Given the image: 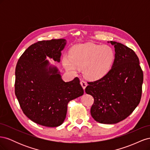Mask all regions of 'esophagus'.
<instances>
[{"label": "esophagus", "mask_w": 150, "mask_h": 150, "mask_svg": "<svg viewBox=\"0 0 150 150\" xmlns=\"http://www.w3.org/2000/svg\"><path fill=\"white\" fill-rule=\"evenodd\" d=\"M81 86H82V87L83 88V89H84L85 88H86V86H87V82H86V81H84V80H81Z\"/></svg>", "instance_id": "obj_1"}]
</instances>
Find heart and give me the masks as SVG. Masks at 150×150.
<instances>
[{
    "instance_id": "heart-1",
    "label": "heart",
    "mask_w": 150,
    "mask_h": 150,
    "mask_svg": "<svg viewBox=\"0 0 150 150\" xmlns=\"http://www.w3.org/2000/svg\"><path fill=\"white\" fill-rule=\"evenodd\" d=\"M115 60V51L110 46L86 43L72 47L69 56L63 57V64L71 72H76L77 68L83 69L86 78L96 80L108 73Z\"/></svg>"
}]
</instances>
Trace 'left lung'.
<instances>
[{
	"label": "left lung",
	"instance_id": "1",
	"mask_svg": "<svg viewBox=\"0 0 150 150\" xmlns=\"http://www.w3.org/2000/svg\"><path fill=\"white\" fill-rule=\"evenodd\" d=\"M115 60L103 78L88 82L86 93L94 98L91 115L102 124H116L126 119L139 104L142 94L143 72L133 50L120 42Z\"/></svg>",
	"mask_w": 150,
	"mask_h": 150
}]
</instances>
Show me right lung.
<instances>
[{
  "mask_svg": "<svg viewBox=\"0 0 150 150\" xmlns=\"http://www.w3.org/2000/svg\"><path fill=\"white\" fill-rule=\"evenodd\" d=\"M64 39L41 40L22 54L16 67L15 94L24 115L40 125L57 127L64 122L67 104L84 94L79 79H61L56 67H49L46 57L59 62Z\"/></svg>",
  "mask_w": 150,
  "mask_h": 150,
  "instance_id": "obj_1",
  "label": "right lung"
}]
</instances>
